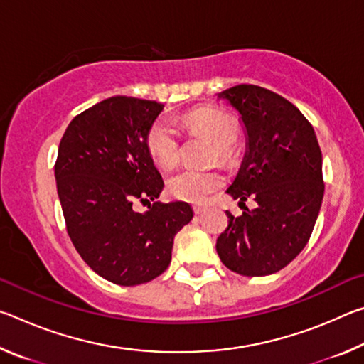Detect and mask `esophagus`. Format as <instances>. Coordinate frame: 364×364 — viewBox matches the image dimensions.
<instances>
[{
  "label": "esophagus",
  "instance_id": "obj_1",
  "mask_svg": "<svg viewBox=\"0 0 364 364\" xmlns=\"http://www.w3.org/2000/svg\"><path fill=\"white\" fill-rule=\"evenodd\" d=\"M193 210H194L196 215H202V213L207 210V207H204V205H194Z\"/></svg>",
  "mask_w": 364,
  "mask_h": 364
}]
</instances>
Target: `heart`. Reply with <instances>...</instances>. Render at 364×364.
Here are the masks:
<instances>
[{
  "instance_id": "1",
  "label": "heart",
  "mask_w": 364,
  "mask_h": 364,
  "mask_svg": "<svg viewBox=\"0 0 364 364\" xmlns=\"http://www.w3.org/2000/svg\"><path fill=\"white\" fill-rule=\"evenodd\" d=\"M193 130L210 136L218 146V159L223 164L234 160L232 146L239 138V125L232 115L212 107H197L184 117ZM146 146L151 157L162 167H171L180 159V133L168 117H159L146 134ZM225 184L218 170H196L184 167L167 178V191L178 200L200 204Z\"/></svg>"
}]
</instances>
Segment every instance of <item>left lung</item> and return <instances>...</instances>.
<instances>
[{"instance_id": "1", "label": "left lung", "mask_w": 364, "mask_h": 364, "mask_svg": "<svg viewBox=\"0 0 364 364\" xmlns=\"http://www.w3.org/2000/svg\"><path fill=\"white\" fill-rule=\"evenodd\" d=\"M241 114L247 152L226 193L239 204L254 197L257 208L228 215L217 239L226 268L242 276L273 274L305 247L321 208L323 156L315 130L284 97L257 85L218 93Z\"/></svg>"}]
</instances>
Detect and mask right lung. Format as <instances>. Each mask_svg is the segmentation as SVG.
<instances>
[{
	"instance_id": "1",
	"label": "right lung",
	"mask_w": 364,
	"mask_h": 364,
	"mask_svg": "<svg viewBox=\"0 0 364 364\" xmlns=\"http://www.w3.org/2000/svg\"><path fill=\"white\" fill-rule=\"evenodd\" d=\"M164 104L114 96L73 119L54 165L67 232L88 267L114 284L138 286L168 268L175 234L193 220L186 202L156 200L164 180L146 146ZM134 200H154L144 214Z\"/></svg>"
}]
</instances>
